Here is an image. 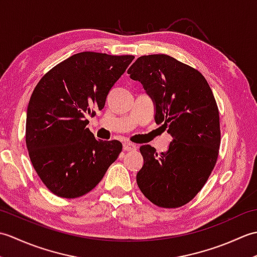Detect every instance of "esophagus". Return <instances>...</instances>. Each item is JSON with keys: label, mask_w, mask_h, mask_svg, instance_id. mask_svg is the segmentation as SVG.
I'll return each instance as SVG.
<instances>
[{"label": "esophagus", "mask_w": 257, "mask_h": 257, "mask_svg": "<svg viewBox=\"0 0 257 257\" xmlns=\"http://www.w3.org/2000/svg\"><path fill=\"white\" fill-rule=\"evenodd\" d=\"M122 148H123V151H133L137 149V146L133 143H124Z\"/></svg>", "instance_id": "34e87169"}]
</instances>
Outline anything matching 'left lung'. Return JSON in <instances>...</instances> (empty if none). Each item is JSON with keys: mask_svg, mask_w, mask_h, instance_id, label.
Wrapping results in <instances>:
<instances>
[{"mask_svg": "<svg viewBox=\"0 0 257 257\" xmlns=\"http://www.w3.org/2000/svg\"><path fill=\"white\" fill-rule=\"evenodd\" d=\"M156 103V123L172 136L167 152L140 147L141 192L152 203L176 209L189 203L215 167L221 144L220 116L204 76L166 54L144 55L128 69Z\"/></svg>", "mask_w": 257, "mask_h": 257, "instance_id": "left-lung-1", "label": "left lung"}]
</instances>
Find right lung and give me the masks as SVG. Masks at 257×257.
Listing matches in <instances>:
<instances>
[{
	"label": "right lung",
	"instance_id": "1",
	"mask_svg": "<svg viewBox=\"0 0 257 257\" xmlns=\"http://www.w3.org/2000/svg\"><path fill=\"white\" fill-rule=\"evenodd\" d=\"M133 55L81 52L43 76L27 107L25 141L33 167L57 196L75 199L101 181L122 150L118 140L102 141L87 128Z\"/></svg>",
	"mask_w": 257,
	"mask_h": 257
}]
</instances>
